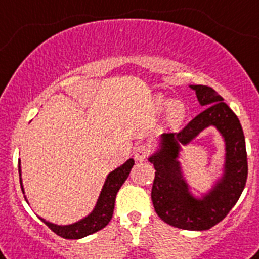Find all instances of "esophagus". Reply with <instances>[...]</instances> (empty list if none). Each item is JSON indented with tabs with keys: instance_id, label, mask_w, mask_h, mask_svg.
<instances>
[{
	"instance_id": "1",
	"label": "esophagus",
	"mask_w": 259,
	"mask_h": 259,
	"mask_svg": "<svg viewBox=\"0 0 259 259\" xmlns=\"http://www.w3.org/2000/svg\"><path fill=\"white\" fill-rule=\"evenodd\" d=\"M150 152H151V148H150V146L142 143V145H138L136 147V150H134V156H136V159L138 161H143L147 159L148 155H150Z\"/></svg>"
}]
</instances>
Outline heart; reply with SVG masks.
Segmentation results:
<instances>
[{"instance_id": "obj_1", "label": "heart", "mask_w": 259, "mask_h": 259, "mask_svg": "<svg viewBox=\"0 0 259 259\" xmlns=\"http://www.w3.org/2000/svg\"><path fill=\"white\" fill-rule=\"evenodd\" d=\"M155 108L156 111H165L168 108V122L172 126H179L180 123L183 122L184 118L186 116V108L185 104L183 102H168V100H164V99H159L155 103Z\"/></svg>"}]
</instances>
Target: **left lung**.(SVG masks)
I'll return each mask as SVG.
<instances>
[{"label": "left lung", "mask_w": 259, "mask_h": 259, "mask_svg": "<svg viewBox=\"0 0 259 259\" xmlns=\"http://www.w3.org/2000/svg\"><path fill=\"white\" fill-rule=\"evenodd\" d=\"M190 87L206 109L179 133L161 136L160 151L150 157L155 168L151 199L157 217L169 226L206 231L222 222L238 201L248 179V155L241 123L224 99L208 86ZM211 124L217 126L226 141V173L203 200H195L188 194L177 161L179 145L188 143Z\"/></svg>", "instance_id": "obj_1"}]
</instances>
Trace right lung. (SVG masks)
Instances as JSON below:
<instances>
[{"mask_svg": "<svg viewBox=\"0 0 259 259\" xmlns=\"http://www.w3.org/2000/svg\"><path fill=\"white\" fill-rule=\"evenodd\" d=\"M133 165H134V160L129 159L126 163L122 164L121 167H118L117 169H114L113 172L108 175L104 186H103L102 193H100V197H99L95 210L92 211L89 217L82 219L78 223L62 227L48 223L44 219L41 220L56 235L61 236L64 238H69V240H76V238H82L84 236L98 232V231L104 228L111 222L112 217H113L114 201H116L117 192L120 190L122 184L126 181ZM18 170H19V175H21V167H18ZM22 190H23V188H22Z\"/></svg>", "mask_w": 259, "mask_h": 259, "instance_id": "add662e5", "label": "right lung"}]
</instances>
